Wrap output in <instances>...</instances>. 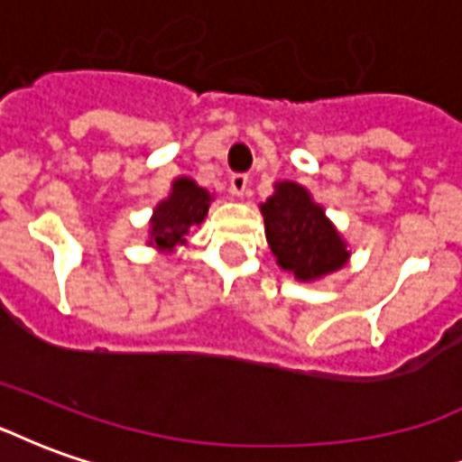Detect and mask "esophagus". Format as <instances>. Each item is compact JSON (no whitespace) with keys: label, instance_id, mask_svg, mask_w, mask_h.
<instances>
[{"label":"esophagus","instance_id":"esophagus-1","mask_svg":"<svg viewBox=\"0 0 462 462\" xmlns=\"http://www.w3.org/2000/svg\"><path fill=\"white\" fill-rule=\"evenodd\" d=\"M230 188L237 198H245V195L250 192V178H247V175H232Z\"/></svg>","mask_w":462,"mask_h":462}]
</instances>
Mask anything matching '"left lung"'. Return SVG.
<instances>
[{
  "mask_svg": "<svg viewBox=\"0 0 462 462\" xmlns=\"http://www.w3.org/2000/svg\"><path fill=\"white\" fill-rule=\"evenodd\" d=\"M260 210L272 254L297 282H317L334 274L351 257L337 225L300 182H274V195L262 202Z\"/></svg>",
  "mask_w": 462,
  "mask_h": 462,
  "instance_id": "left-lung-1",
  "label": "left lung"
}]
</instances>
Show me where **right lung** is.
<instances>
[{"label":"right lung","mask_w":462,"mask_h":462,"mask_svg":"<svg viewBox=\"0 0 462 462\" xmlns=\"http://www.w3.org/2000/svg\"><path fill=\"white\" fill-rule=\"evenodd\" d=\"M212 200L215 195L200 188L192 178H175L171 195L152 208L148 222V247L161 254H171L175 247H182L190 227L202 225V220L208 217Z\"/></svg>","instance_id":"add662e5"}]
</instances>
